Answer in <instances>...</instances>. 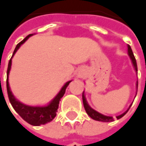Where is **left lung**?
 <instances>
[{
	"mask_svg": "<svg viewBox=\"0 0 146 146\" xmlns=\"http://www.w3.org/2000/svg\"><path fill=\"white\" fill-rule=\"evenodd\" d=\"M128 54L129 56V57L132 60V63H133V65L136 72H137V62H136V59L134 57V55H133V51H132V48L131 47L128 45ZM137 86H138V82H137ZM82 101H83V105H84V108H85V110L86 111V113L88 114V115L92 118L94 120H98V121H102V122H111V121H114V118L112 116H108V115H103V114L99 113L98 111H95L94 109L91 108L90 105L88 104V102L86 101V96H85V94H84V91L82 93ZM132 106V104L129 106V108H128L127 111H125L123 113H122L121 115H119L116 116V119H119L122 118L123 115L125 114L128 112V111L129 110L130 107Z\"/></svg>",
	"mask_w": 146,
	"mask_h": 146,
	"instance_id": "8db88e82",
	"label": "left lung"
}]
</instances>
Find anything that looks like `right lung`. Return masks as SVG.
<instances>
[{"instance_id":"obj_1","label":"right lung","mask_w":146,"mask_h":146,"mask_svg":"<svg viewBox=\"0 0 146 146\" xmlns=\"http://www.w3.org/2000/svg\"><path fill=\"white\" fill-rule=\"evenodd\" d=\"M32 35L33 34L27 35L23 41H21L20 43H18V45L16 46L15 49H14L13 56H12L11 59L9 60V64H8L6 87H7L8 97H9V102L11 103L13 109L15 110V111L25 121H27L28 123L34 125V126H39V125L45 124V123L51 122L53 119L56 117L60 98L64 96V94L65 93V90H66V88L68 87L69 83L71 82L73 80L68 81L67 82L65 83L61 87L60 90L59 91V93L45 106H30V105H27V104H25V103L20 102L18 98L13 95V92L10 90L9 83V75L10 69H11L12 58L14 56V54L16 53V52L19 49V48L21 47V45H23V43H25L28 38H30L31 36H32Z\"/></svg>"}]
</instances>
